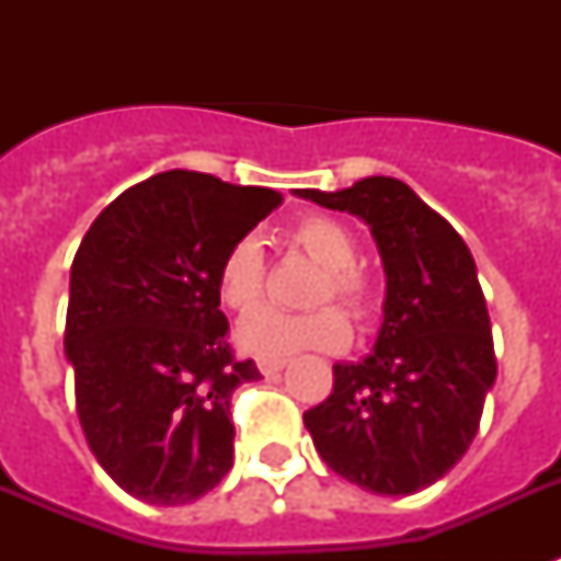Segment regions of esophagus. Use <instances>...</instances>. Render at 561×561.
Listing matches in <instances>:
<instances>
[{
  "mask_svg": "<svg viewBox=\"0 0 561 561\" xmlns=\"http://www.w3.org/2000/svg\"><path fill=\"white\" fill-rule=\"evenodd\" d=\"M285 367H288V360H285V358H262V360H259V369H262V375H276V373H282Z\"/></svg>",
  "mask_w": 561,
  "mask_h": 561,
  "instance_id": "esophagus-1",
  "label": "esophagus"
}]
</instances>
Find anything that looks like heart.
<instances>
[{
	"label": "heart",
	"mask_w": 561,
	"mask_h": 561,
	"mask_svg": "<svg viewBox=\"0 0 561 561\" xmlns=\"http://www.w3.org/2000/svg\"><path fill=\"white\" fill-rule=\"evenodd\" d=\"M290 244L323 267L314 302L337 299L346 311L364 317L369 311V282L355 267L358 241L341 220L306 215L290 227ZM218 297L232 311H253L264 299V250L259 238L244 236L229 247L218 264ZM350 320L341 308L320 306L306 314L262 308L238 325V346L255 358H285L294 352H334L350 341Z\"/></svg>",
	"instance_id": "b5f03b06"
}]
</instances>
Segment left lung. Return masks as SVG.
<instances>
[{
	"instance_id": "1",
	"label": "left lung",
	"mask_w": 561,
	"mask_h": 561,
	"mask_svg": "<svg viewBox=\"0 0 561 561\" xmlns=\"http://www.w3.org/2000/svg\"><path fill=\"white\" fill-rule=\"evenodd\" d=\"M294 194L367 220L387 273L378 341L364 360L334 364L332 396L302 416L308 434L350 483L413 495L469 451L495 383L474 259L457 229L396 178Z\"/></svg>"
}]
</instances>
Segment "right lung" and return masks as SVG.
<instances>
[{"label":"right lung","mask_w":561,"mask_h":561,"mask_svg":"<svg viewBox=\"0 0 561 561\" xmlns=\"http://www.w3.org/2000/svg\"><path fill=\"white\" fill-rule=\"evenodd\" d=\"M282 203L273 188L162 171L122 192L83 236L69 276L66 358L101 469L153 506L192 504L232 469L238 383L218 264Z\"/></svg>","instance_id":"right-lung-1"}]
</instances>
